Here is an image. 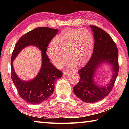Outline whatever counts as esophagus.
<instances>
[{
	"mask_svg": "<svg viewBox=\"0 0 129 129\" xmlns=\"http://www.w3.org/2000/svg\"><path fill=\"white\" fill-rule=\"evenodd\" d=\"M69 71H65V70H64V75H68V74H69Z\"/></svg>",
	"mask_w": 129,
	"mask_h": 129,
	"instance_id": "obj_1",
	"label": "esophagus"
}]
</instances>
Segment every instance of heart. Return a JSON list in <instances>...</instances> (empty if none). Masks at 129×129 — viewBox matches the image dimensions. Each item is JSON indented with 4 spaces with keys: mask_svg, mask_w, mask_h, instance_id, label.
I'll return each mask as SVG.
<instances>
[{
    "mask_svg": "<svg viewBox=\"0 0 129 129\" xmlns=\"http://www.w3.org/2000/svg\"><path fill=\"white\" fill-rule=\"evenodd\" d=\"M94 37L89 30L81 28L67 29L53 39L47 54L52 64L60 67L71 60L69 66L85 64L90 59L94 47ZM68 57H67V56Z\"/></svg>",
    "mask_w": 129,
    "mask_h": 129,
    "instance_id": "obj_1",
    "label": "heart"
}]
</instances>
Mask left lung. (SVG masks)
<instances>
[{
	"instance_id": "1",
	"label": "left lung",
	"mask_w": 129,
	"mask_h": 129,
	"mask_svg": "<svg viewBox=\"0 0 129 129\" xmlns=\"http://www.w3.org/2000/svg\"><path fill=\"white\" fill-rule=\"evenodd\" d=\"M90 26L94 35L93 52L87 64L78 71L80 80L73 88L75 95L86 103L99 101L111 92L119 68L118 51L112 38L101 28ZM105 62L112 65L114 75L107 87H100L95 84L93 78L96 69L101 63Z\"/></svg>"
}]
</instances>
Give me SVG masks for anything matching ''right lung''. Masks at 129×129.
<instances>
[{"label": "right lung", "instance_id": "1", "mask_svg": "<svg viewBox=\"0 0 129 129\" xmlns=\"http://www.w3.org/2000/svg\"><path fill=\"white\" fill-rule=\"evenodd\" d=\"M57 32V29L47 27L36 28L21 36L15 45L11 56V76L19 95L27 103L38 104L47 100L53 93L56 80L62 77V72L49 62L47 54L48 44ZM29 45H35L42 51V66L34 80L24 82L19 79L16 75L12 61L21 49Z\"/></svg>", "mask_w": 129, "mask_h": 129}]
</instances>
